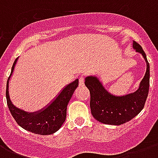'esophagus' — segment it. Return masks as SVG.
Instances as JSON below:
<instances>
[{
    "instance_id": "1",
    "label": "esophagus",
    "mask_w": 158,
    "mask_h": 158,
    "mask_svg": "<svg viewBox=\"0 0 158 158\" xmlns=\"http://www.w3.org/2000/svg\"><path fill=\"white\" fill-rule=\"evenodd\" d=\"M79 85L80 87H83L84 85V79L83 76H80L79 78Z\"/></svg>"
}]
</instances>
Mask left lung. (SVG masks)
Here are the masks:
<instances>
[{
    "mask_svg": "<svg viewBox=\"0 0 158 158\" xmlns=\"http://www.w3.org/2000/svg\"><path fill=\"white\" fill-rule=\"evenodd\" d=\"M132 48L142 55L147 65L144 76L136 91L118 96L110 94L96 75L85 77L84 84L90 93L92 115L102 124L122 125L135 117L144 106L149 89V63L139 44L133 41Z\"/></svg>",
    "mask_w": 158,
    "mask_h": 158,
    "instance_id": "obj_1",
    "label": "left lung"
}]
</instances>
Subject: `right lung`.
<instances>
[{
  "label": "right lung",
  "instance_id": "add662e5",
  "mask_svg": "<svg viewBox=\"0 0 158 158\" xmlns=\"http://www.w3.org/2000/svg\"><path fill=\"white\" fill-rule=\"evenodd\" d=\"M17 61L18 58H16L14 62L10 75L6 84V101L9 110L17 124L23 130L36 135H52L61 127L65 120L67 105L71 98L72 94L79 85V79H76L65 85L56 96L41 110L33 112L26 111L14 105L10 97V80Z\"/></svg>",
  "mask_w": 158,
  "mask_h": 158
}]
</instances>
